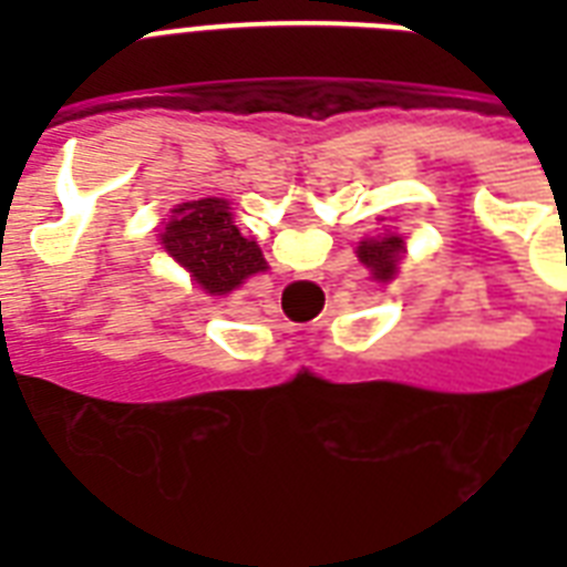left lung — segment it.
Masks as SVG:
<instances>
[{
	"mask_svg": "<svg viewBox=\"0 0 567 567\" xmlns=\"http://www.w3.org/2000/svg\"><path fill=\"white\" fill-rule=\"evenodd\" d=\"M405 252V240L403 235L396 231H382L377 238H364L355 249V256L362 261L377 282H391L396 276V265Z\"/></svg>",
	"mask_w": 567,
	"mask_h": 567,
	"instance_id": "1",
	"label": "left lung"
}]
</instances>
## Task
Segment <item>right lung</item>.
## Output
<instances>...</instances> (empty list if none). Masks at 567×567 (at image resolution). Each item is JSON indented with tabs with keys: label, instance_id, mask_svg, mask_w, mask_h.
Instances as JSON below:
<instances>
[{
	"label": "right lung",
	"instance_id": "obj_1",
	"mask_svg": "<svg viewBox=\"0 0 567 567\" xmlns=\"http://www.w3.org/2000/svg\"><path fill=\"white\" fill-rule=\"evenodd\" d=\"M162 247L212 297L231 293L244 279L267 270L256 240L240 235L229 203L217 196L176 205L171 220L164 223Z\"/></svg>",
	"mask_w": 567,
	"mask_h": 567
}]
</instances>
